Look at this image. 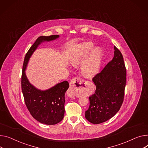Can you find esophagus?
<instances>
[{
	"instance_id": "esophagus-1",
	"label": "esophagus",
	"mask_w": 148,
	"mask_h": 148,
	"mask_svg": "<svg viewBox=\"0 0 148 148\" xmlns=\"http://www.w3.org/2000/svg\"><path fill=\"white\" fill-rule=\"evenodd\" d=\"M84 80L80 77H75L70 83V90H69V95L71 97H74L76 92L80 88H81L83 84Z\"/></svg>"
}]
</instances>
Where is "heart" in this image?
Wrapping results in <instances>:
<instances>
[{
	"instance_id": "b5f03b06",
	"label": "heart",
	"mask_w": 148,
	"mask_h": 148,
	"mask_svg": "<svg viewBox=\"0 0 148 148\" xmlns=\"http://www.w3.org/2000/svg\"><path fill=\"white\" fill-rule=\"evenodd\" d=\"M92 49V44L86 43L82 47L80 51L74 53L70 58V63L74 66L85 61L81 65L80 70L86 77H92L96 74L101 65V54L97 49H95L87 57Z\"/></svg>"
}]
</instances>
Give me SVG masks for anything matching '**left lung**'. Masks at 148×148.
<instances>
[{
  "label": "left lung",
  "instance_id": "1",
  "mask_svg": "<svg viewBox=\"0 0 148 148\" xmlns=\"http://www.w3.org/2000/svg\"><path fill=\"white\" fill-rule=\"evenodd\" d=\"M114 47L112 60L92 79L96 90L89 97L90 106L85 112L86 120L92 124H100L111 119L123 102L126 68L121 52Z\"/></svg>",
  "mask_w": 148,
  "mask_h": 148
}]
</instances>
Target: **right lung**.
Segmentation results:
<instances>
[{
	"label": "right lung",
	"instance_id": "obj_1",
	"mask_svg": "<svg viewBox=\"0 0 148 148\" xmlns=\"http://www.w3.org/2000/svg\"><path fill=\"white\" fill-rule=\"evenodd\" d=\"M59 37V35H52L38 37L25 55L22 71L21 88L27 109L34 119L47 125H54L62 120L65 113V94L69 83L64 81L47 90H40L29 82L25 71L29 58L39 45L54 40Z\"/></svg>",
	"mask_w": 148,
	"mask_h": 148
}]
</instances>
